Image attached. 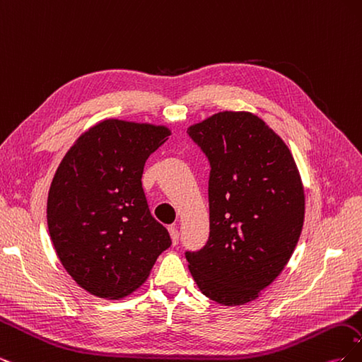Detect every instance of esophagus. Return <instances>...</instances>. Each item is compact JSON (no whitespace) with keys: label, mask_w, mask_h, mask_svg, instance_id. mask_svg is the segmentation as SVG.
<instances>
[{"label":"esophagus","mask_w":362,"mask_h":362,"mask_svg":"<svg viewBox=\"0 0 362 362\" xmlns=\"http://www.w3.org/2000/svg\"><path fill=\"white\" fill-rule=\"evenodd\" d=\"M169 234H170V237H172V243H173V245H178V242H180V231H178V228H177V226H170V228H169Z\"/></svg>","instance_id":"34e87169"}]
</instances>
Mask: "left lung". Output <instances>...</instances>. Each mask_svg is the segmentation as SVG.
<instances>
[{"label":"left lung","mask_w":362,"mask_h":362,"mask_svg":"<svg viewBox=\"0 0 362 362\" xmlns=\"http://www.w3.org/2000/svg\"><path fill=\"white\" fill-rule=\"evenodd\" d=\"M187 134L210 163V235L185 250L201 291L222 305L258 298L298 245L305 196L288 148L264 120L221 112Z\"/></svg>","instance_id":"8db88e82"}]
</instances>
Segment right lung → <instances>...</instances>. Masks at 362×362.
<instances>
[{"instance_id":"obj_1","label":"right lung","mask_w":362,"mask_h":362,"mask_svg":"<svg viewBox=\"0 0 362 362\" xmlns=\"http://www.w3.org/2000/svg\"><path fill=\"white\" fill-rule=\"evenodd\" d=\"M170 136L149 124L108 119L68 151L48 193V229L80 287L119 299L144 282L172 240L149 211L145 163Z\"/></svg>"}]
</instances>
